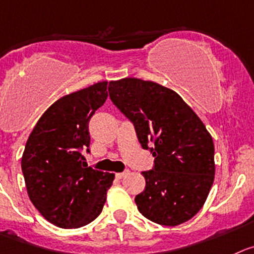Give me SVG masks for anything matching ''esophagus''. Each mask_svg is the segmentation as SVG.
Returning a JSON list of instances; mask_svg holds the SVG:
<instances>
[{
    "instance_id": "34e87169",
    "label": "esophagus",
    "mask_w": 254,
    "mask_h": 254,
    "mask_svg": "<svg viewBox=\"0 0 254 254\" xmlns=\"http://www.w3.org/2000/svg\"><path fill=\"white\" fill-rule=\"evenodd\" d=\"M127 174H129V170H124L123 173H118V174H116V178H118V179H123V178L127 177Z\"/></svg>"
}]
</instances>
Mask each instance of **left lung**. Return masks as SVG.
Listing matches in <instances>:
<instances>
[{
  "instance_id": "1",
  "label": "left lung",
  "mask_w": 254,
  "mask_h": 254,
  "mask_svg": "<svg viewBox=\"0 0 254 254\" xmlns=\"http://www.w3.org/2000/svg\"><path fill=\"white\" fill-rule=\"evenodd\" d=\"M109 95L132 123L141 148L154 156L153 168L141 172L145 189L135 196L139 212L162 226L193 218L215 173L214 144L202 120L177 92L153 81H110Z\"/></svg>"
}]
</instances>
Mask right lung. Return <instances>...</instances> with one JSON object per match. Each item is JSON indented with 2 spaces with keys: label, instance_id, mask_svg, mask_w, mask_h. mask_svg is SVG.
I'll use <instances>...</instances> for the list:
<instances>
[{
  "label": "right lung",
  "instance_id": "obj_1",
  "mask_svg": "<svg viewBox=\"0 0 254 254\" xmlns=\"http://www.w3.org/2000/svg\"><path fill=\"white\" fill-rule=\"evenodd\" d=\"M98 82L52 104L30 134L21 168L32 204L60 228H80L98 217L114 174L85 163L90 153L89 122L108 98Z\"/></svg>",
  "mask_w": 254,
  "mask_h": 254
}]
</instances>
